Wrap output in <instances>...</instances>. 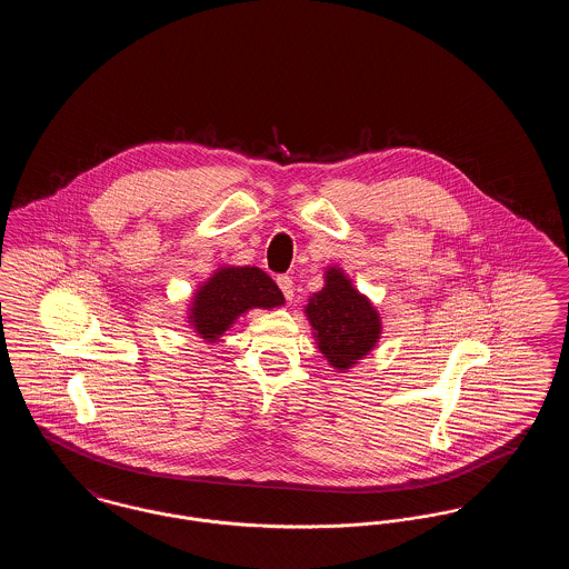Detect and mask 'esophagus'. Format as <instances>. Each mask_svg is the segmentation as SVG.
<instances>
[{"instance_id": "obj_1", "label": "esophagus", "mask_w": 569, "mask_h": 569, "mask_svg": "<svg viewBox=\"0 0 569 569\" xmlns=\"http://www.w3.org/2000/svg\"><path fill=\"white\" fill-rule=\"evenodd\" d=\"M277 286L281 288L283 297L288 298V300L295 297V279L290 274H279L277 277Z\"/></svg>"}]
</instances>
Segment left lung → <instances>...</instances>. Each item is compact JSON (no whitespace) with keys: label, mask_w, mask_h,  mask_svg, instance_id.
I'll return each mask as SVG.
<instances>
[{"label":"left lung","mask_w":569,"mask_h":569,"mask_svg":"<svg viewBox=\"0 0 569 569\" xmlns=\"http://www.w3.org/2000/svg\"><path fill=\"white\" fill-rule=\"evenodd\" d=\"M307 316L318 348L335 369L352 367L379 339L378 311L337 269L326 271V286L309 298Z\"/></svg>","instance_id":"8db88e82"}]
</instances>
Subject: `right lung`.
<instances>
[{
	"instance_id": "right-lung-1",
	"label": "right lung",
	"mask_w": 569,
	"mask_h": 569,
	"mask_svg": "<svg viewBox=\"0 0 569 569\" xmlns=\"http://www.w3.org/2000/svg\"><path fill=\"white\" fill-rule=\"evenodd\" d=\"M281 302V290L262 269H221L198 290L190 322L202 339L216 341L247 309H271Z\"/></svg>"
}]
</instances>
